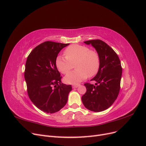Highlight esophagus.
Listing matches in <instances>:
<instances>
[{
  "label": "esophagus",
  "instance_id": "1",
  "mask_svg": "<svg viewBox=\"0 0 146 146\" xmlns=\"http://www.w3.org/2000/svg\"><path fill=\"white\" fill-rule=\"evenodd\" d=\"M78 86H79L78 84H77V85H72V88H77Z\"/></svg>",
  "mask_w": 146,
  "mask_h": 146
}]
</instances>
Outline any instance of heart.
Wrapping results in <instances>:
<instances>
[{
  "mask_svg": "<svg viewBox=\"0 0 146 146\" xmlns=\"http://www.w3.org/2000/svg\"><path fill=\"white\" fill-rule=\"evenodd\" d=\"M66 57L58 56L55 60L56 67L63 74H67L73 67L77 69L64 77L67 83L76 84L87 78L92 77L98 73L100 66V58L98 52L90 50L83 45H70L64 50Z\"/></svg>",
  "mask_w": 146,
  "mask_h": 146,
  "instance_id": "1",
  "label": "heart"
}]
</instances>
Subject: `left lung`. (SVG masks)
Masks as SVG:
<instances>
[{
	"instance_id": "left-lung-1",
	"label": "left lung",
	"mask_w": 146,
	"mask_h": 146,
	"mask_svg": "<svg viewBox=\"0 0 146 146\" xmlns=\"http://www.w3.org/2000/svg\"><path fill=\"white\" fill-rule=\"evenodd\" d=\"M84 42L96 48L100 56V66L98 73L91 80L96 82V86L89 83L84 84L86 92L82 100L89 110L102 111L111 107L120 91L122 70L121 61L113 48L103 41L93 39Z\"/></svg>"
}]
</instances>
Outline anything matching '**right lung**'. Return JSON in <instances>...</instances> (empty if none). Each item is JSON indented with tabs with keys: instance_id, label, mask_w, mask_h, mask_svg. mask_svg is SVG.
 I'll return each mask as SVG.
<instances>
[{
	"instance_id": "obj_1",
	"label": "right lung",
	"mask_w": 146,
	"mask_h": 146,
	"mask_svg": "<svg viewBox=\"0 0 146 146\" xmlns=\"http://www.w3.org/2000/svg\"><path fill=\"white\" fill-rule=\"evenodd\" d=\"M69 44L45 41L30 52L25 63L24 77L27 93L33 104L41 111L54 113L67 103L71 85L61 83L55 60L63 48Z\"/></svg>"
}]
</instances>
